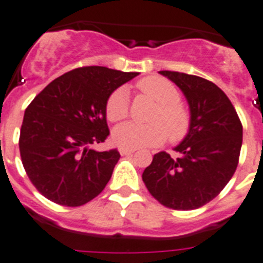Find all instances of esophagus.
Segmentation results:
<instances>
[{"label": "esophagus", "instance_id": "obj_1", "mask_svg": "<svg viewBox=\"0 0 263 263\" xmlns=\"http://www.w3.org/2000/svg\"><path fill=\"white\" fill-rule=\"evenodd\" d=\"M136 150L134 149H125V147H120L121 156H129V154H133Z\"/></svg>", "mask_w": 263, "mask_h": 263}]
</instances>
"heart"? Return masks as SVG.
I'll return each instance as SVG.
<instances>
[{"label":"heart","mask_w":263,"mask_h":263,"mask_svg":"<svg viewBox=\"0 0 263 263\" xmlns=\"http://www.w3.org/2000/svg\"><path fill=\"white\" fill-rule=\"evenodd\" d=\"M137 89L154 101L157 107L150 117V125L127 122L113 132L114 142L125 149L159 146L169 138L170 142L182 141L192 127L190 110L181 102L178 87L169 80L157 76L145 77L137 82ZM110 122H120L129 116V97L125 87L116 89L105 105Z\"/></svg>","instance_id":"b5f03b06"}]
</instances>
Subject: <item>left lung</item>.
<instances>
[{"mask_svg":"<svg viewBox=\"0 0 263 263\" xmlns=\"http://www.w3.org/2000/svg\"><path fill=\"white\" fill-rule=\"evenodd\" d=\"M185 94L192 127L172 158L161 152L142 174L147 190L161 205L193 210L218 196L238 166L242 123L234 106L212 81L179 71L161 70Z\"/></svg>","mask_w":263,"mask_h":263,"instance_id":"left-lung-1","label":"left lung"}]
</instances>
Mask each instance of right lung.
<instances>
[{"instance_id":"obj_1","label":"right lung","mask_w":263,"mask_h":263,"mask_svg":"<svg viewBox=\"0 0 263 263\" xmlns=\"http://www.w3.org/2000/svg\"><path fill=\"white\" fill-rule=\"evenodd\" d=\"M138 73L84 66L62 74L25 110L20 154L30 182L61 206L77 208L105 189L120 159L117 149L97 152L110 134L109 96Z\"/></svg>"}]
</instances>
